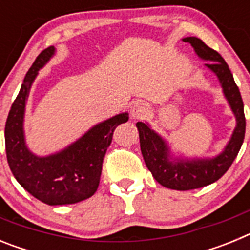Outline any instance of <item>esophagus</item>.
Instances as JSON below:
<instances>
[{
	"label": "esophagus",
	"instance_id": "esophagus-1",
	"mask_svg": "<svg viewBox=\"0 0 250 250\" xmlns=\"http://www.w3.org/2000/svg\"><path fill=\"white\" fill-rule=\"evenodd\" d=\"M150 111V107L144 101H135V103L131 104V107H130V115H131V119H135V120H140V119L145 118Z\"/></svg>",
	"mask_w": 250,
	"mask_h": 250
}]
</instances>
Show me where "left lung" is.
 Listing matches in <instances>:
<instances>
[{
	"mask_svg": "<svg viewBox=\"0 0 250 250\" xmlns=\"http://www.w3.org/2000/svg\"><path fill=\"white\" fill-rule=\"evenodd\" d=\"M183 41L190 43L200 59L208 60L205 66L210 68L219 79L225 98L237 119V126L224 151L215 158L170 161L169 147L165 141L145 123L139 121L136 124L141 154L144 156L147 169L151 171L159 184L174 190L198 189L222 178L233 164L234 159L237 158L246 135L244 104L228 63L225 62L219 52L205 45L198 37H185Z\"/></svg>",
	"mask_w": 250,
	"mask_h": 250,
	"instance_id": "8db88e82",
	"label": "left lung"
}]
</instances>
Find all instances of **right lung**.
<instances>
[{
	"label": "right lung",
	"instance_id": "1",
	"mask_svg": "<svg viewBox=\"0 0 250 250\" xmlns=\"http://www.w3.org/2000/svg\"><path fill=\"white\" fill-rule=\"evenodd\" d=\"M54 54V46L45 48L23 79L6 120V155L13 176L40 202L48 205L75 204L98 190L104 158L111 144L114 130L126 123L129 114H119L98 124L76 143L57 154L45 158L34 155L23 138L26 100L39 70Z\"/></svg>",
	"mask_w": 250,
	"mask_h": 250
}]
</instances>
